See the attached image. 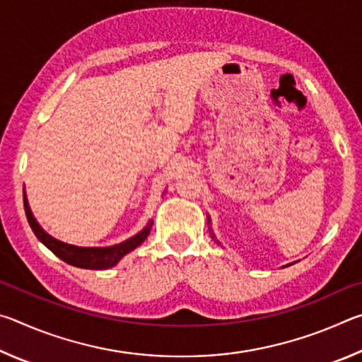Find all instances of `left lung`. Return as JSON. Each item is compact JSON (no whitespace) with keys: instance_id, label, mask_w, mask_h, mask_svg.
<instances>
[{"instance_id":"obj_1","label":"left lung","mask_w":362,"mask_h":362,"mask_svg":"<svg viewBox=\"0 0 362 362\" xmlns=\"http://www.w3.org/2000/svg\"><path fill=\"white\" fill-rule=\"evenodd\" d=\"M207 223H209L211 225V218L209 217H207ZM209 231H211V235H212V238H214V240H216V235H214V233H212V228H211V226H209ZM217 241V240H216ZM217 244H220L218 241H217ZM289 265H292V263H287V265H284L283 268H286V267H289Z\"/></svg>"}]
</instances>
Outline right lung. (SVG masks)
Instances as JSON below:
<instances>
[{
    "label": "right lung",
    "instance_id": "right-lung-1",
    "mask_svg": "<svg viewBox=\"0 0 362 362\" xmlns=\"http://www.w3.org/2000/svg\"><path fill=\"white\" fill-rule=\"evenodd\" d=\"M23 206H25L28 223L32 226L36 238H38V240L45 244L51 252L56 254L59 259H62L64 262L69 263V265L86 268V269H107V268L115 267L122 257L132 252L134 249L139 247L140 244L146 240V236L150 235V230L153 225V220H148V223H146L139 233H136V235L127 238L126 241L113 244V246L81 247V246H73V244L59 241L54 236L49 235L47 231L42 230V226L38 223V220L35 218L32 209H30L25 193H23Z\"/></svg>",
    "mask_w": 362,
    "mask_h": 362
}]
</instances>
